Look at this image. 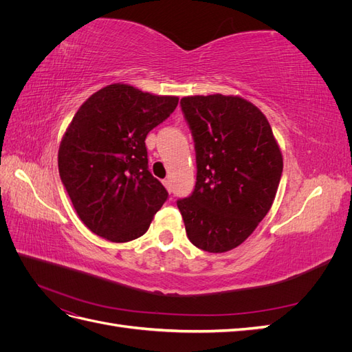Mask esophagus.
Listing matches in <instances>:
<instances>
[{
  "label": "esophagus",
  "mask_w": 352,
  "mask_h": 352,
  "mask_svg": "<svg viewBox=\"0 0 352 352\" xmlns=\"http://www.w3.org/2000/svg\"><path fill=\"white\" fill-rule=\"evenodd\" d=\"M162 182H163L164 188L170 192V190H172V185H170V180H168V179H164V180H162Z\"/></svg>",
  "instance_id": "esophagus-1"
}]
</instances>
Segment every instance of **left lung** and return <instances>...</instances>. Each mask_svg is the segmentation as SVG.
Here are the masks:
<instances>
[{"instance_id":"1","label":"left lung","mask_w":352,"mask_h":352,"mask_svg":"<svg viewBox=\"0 0 352 352\" xmlns=\"http://www.w3.org/2000/svg\"><path fill=\"white\" fill-rule=\"evenodd\" d=\"M197 151V184L177 201L186 235L199 250L226 252L247 239L278 192L283 157L269 120L238 95L180 100Z\"/></svg>"}]
</instances>
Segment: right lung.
I'll return each instance as SVG.
<instances>
[{"mask_svg":"<svg viewBox=\"0 0 352 352\" xmlns=\"http://www.w3.org/2000/svg\"><path fill=\"white\" fill-rule=\"evenodd\" d=\"M175 95L111 83L85 101L61 138L58 172L79 219L110 242L142 236L167 190L150 172L145 138L175 111Z\"/></svg>","mask_w":352,"mask_h":352,"instance_id":"obj_1","label":"right lung"}]
</instances>
